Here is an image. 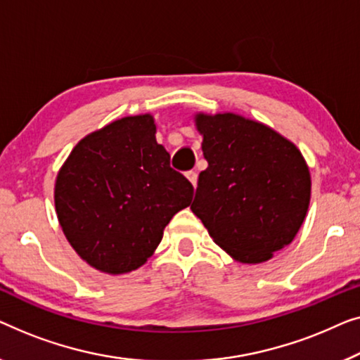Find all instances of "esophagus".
<instances>
[{
	"mask_svg": "<svg viewBox=\"0 0 360 360\" xmlns=\"http://www.w3.org/2000/svg\"><path fill=\"white\" fill-rule=\"evenodd\" d=\"M186 176H187V179H189V181L192 182V186L195 187V186H197V178H199V176H197L195 171H187Z\"/></svg>",
	"mask_w": 360,
	"mask_h": 360,
	"instance_id": "1",
	"label": "esophagus"
}]
</instances>
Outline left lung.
I'll return each instance as SVG.
<instances>
[{"label":"left lung","mask_w":360,"mask_h":360,"mask_svg":"<svg viewBox=\"0 0 360 360\" xmlns=\"http://www.w3.org/2000/svg\"><path fill=\"white\" fill-rule=\"evenodd\" d=\"M207 169L191 209L236 261L256 264L290 245L310 204V171L295 145L235 114L195 117Z\"/></svg>","instance_id":"left-lung-1"}]
</instances>
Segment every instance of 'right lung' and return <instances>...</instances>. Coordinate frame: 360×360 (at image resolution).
Masks as SVG:
<instances>
[{"instance_id": "right-lung-1", "label": "right lung", "mask_w": 360, "mask_h": 360, "mask_svg": "<svg viewBox=\"0 0 360 360\" xmlns=\"http://www.w3.org/2000/svg\"><path fill=\"white\" fill-rule=\"evenodd\" d=\"M148 114L84 136L55 184V209L75 251L96 269L124 274L145 264L194 187L169 166Z\"/></svg>"}]
</instances>
